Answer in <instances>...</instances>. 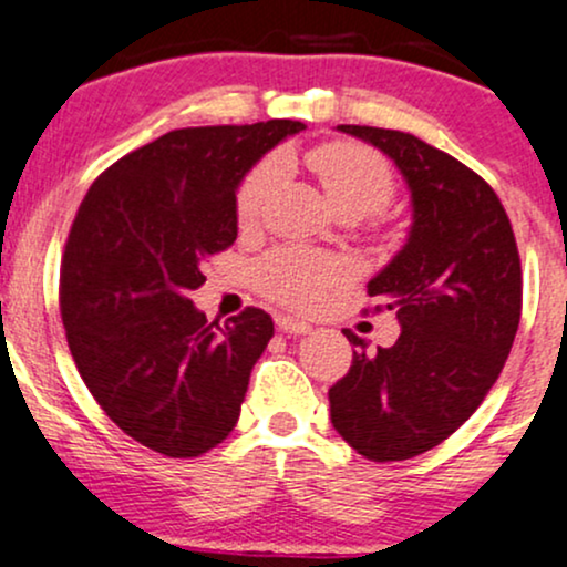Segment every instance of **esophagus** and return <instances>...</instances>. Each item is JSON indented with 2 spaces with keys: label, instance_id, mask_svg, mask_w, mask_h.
I'll use <instances>...</instances> for the list:
<instances>
[{
  "label": "esophagus",
  "instance_id": "esophagus-1",
  "mask_svg": "<svg viewBox=\"0 0 567 567\" xmlns=\"http://www.w3.org/2000/svg\"><path fill=\"white\" fill-rule=\"evenodd\" d=\"M277 328L282 330V333H290V336L311 333V324L309 322L292 320V317H277Z\"/></svg>",
  "mask_w": 567,
  "mask_h": 567
}]
</instances>
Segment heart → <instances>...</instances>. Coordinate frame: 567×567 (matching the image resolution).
I'll return each mask as SVG.
<instances>
[{
	"mask_svg": "<svg viewBox=\"0 0 567 567\" xmlns=\"http://www.w3.org/2000/svg\"><path fill=\"white\" fill-rule=\"evenodd\" d=\"M306 162L328 194L330 205L341 216L360 218L379 213L394 197V173L389 162L373 148L354 141H328L311 148ZM279 175V162L266 157L252 165L237 188V220L243 226L258 224L266 197ZM347 277L341 258L303 247H279L264 256L252 269V282L271 301L290 309H309L330 288Z\"/></svg>",
	"mask_w": 567,
	"mask_h": 567,
	"instance_id": "obj_1",
	"label": "heart"
}]
</instances>
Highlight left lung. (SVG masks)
<instances>
[{"label": "left lung", "mask_w": 567, "mask_h": 567, "mask_svg": "<svg viewBox=\"0 0 567 567\" xmlns=\"http://www.w3.org/2000/svg\"><path fill=\"white\" fill-rule=\"evenodd\" d=\"M338 130L389 154L413 194L408 245L368 285L402 333L368 351L343 330L360 351L328 392L336 432L389 464L432 451L483 405L517 336L523 269L504 205L464 162L400 130Z\"/></svg>", "instance_id": "1"}]
</instances>
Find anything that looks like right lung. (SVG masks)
<instances>
[{
  "mask_svg": "<svg viewBox=\"0 0 567 567\" xmlns=\"http://www.w3.org/2000/svg\"><path fill=\"white\" fill-rule=\"evenodd\" d=\"M298 130H171L106 167L76 210L58 285L71 357L109 419L154 453L197 458L237 426L275 322L247 306L220 328L188 296L237 239L243 175Z\"/></svg>",
  "mask_w": 567,
  "mask_h": 567,
  "instance_id": "obj_1",
  "label": "right lung"
}]
</instances>
